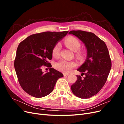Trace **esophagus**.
Here are the masks:
<instances>
[{
    "label": "esophagus",
    "instance_id": "obj_1",
    "mask_svg": "<svg viewBox=\"0 0 124 124\" xmlns=\"http://www.w3.org/2000/svg\"><path fill=\"white\" fill-rule=\"evenodd\" d=\"M68 75H69V74H68V73H63V76H68Z\"/></svg>",
    "mask_w": 124,
    "mask_h": 124
}]
</instances>
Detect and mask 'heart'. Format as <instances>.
<instances>
[{
    "instance_id": "heart-1",
    "label": "heart",
    "mask_w": 124,
    "mask_h": 124,
    "mask_svg": "<svg viewBox=\"0 0 124 124\" xmlns=\"http://www.w3.org/2000/svg\"><path fill=\"white\" fill-rule=\"evenodd\" d=\"M65 44L67 47L73 52L78 51L80 49L81 46L80 41L76 38H74L72 37H70L67 38L65 41ZM60 49H61V44L58 43L54 46L53 50H52L53 56L54 57L58 56L59 53ZM55 66V68L57 70L63 72L67 73L76 66V63L74 62L62 59L60 60L58 62H56Z\"/></svg>"
}]
</instances>
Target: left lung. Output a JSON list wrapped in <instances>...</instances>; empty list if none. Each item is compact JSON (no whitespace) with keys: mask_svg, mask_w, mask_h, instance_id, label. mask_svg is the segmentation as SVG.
Listing matches in <instances>:
<instances>
[{"mask_svg":"<svg viewBox=\"0 0 124 124\" xmlns=\"http://www.w3.org/2000/svg\"><path fill=\"white\" fill-rule=\"evenodd\" d=\"M74 35L83 42L87 50L85 61L77 70L82 72L71 85L73 94L82 99L89 98L98 93L106 83L111 68V60L104 41L94 33L82 31H72Z\"/></svg>","mask_w":124,"mask_h":124,"instance_id":"obj_1","label":"left lung"}]
</instances>
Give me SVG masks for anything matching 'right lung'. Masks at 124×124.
Instances as JSON below:
<instances>
[{
    "mask_svg": "<svg viewBox=\"0 0 124 124\" xmlns=\"http://www.w3.org/2000/svg\"><path fill=\"white\" fill-rule=\"evenodd\" d=\"M68 31H46L28 37L17 47L14 68L18 82L24 91L36 98H41L53 91L62 73L51 68L44 73L43 66L52 67L48 59L52 58V50Z\"/></svg>",
    "mask_w": 124,
    "mask_h": 124,
    "instance_id": "1",
    "label": "right lung"
}]
</instances>
